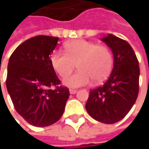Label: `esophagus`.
<instances>
[{"label":"esophagus","instance_id":"1","mask_svg":"<svg viewBox=\"0 0 149 149\" xmlns=\"http://www.w3.org/2000/svg\"><path fill=\"white\" fill-rule=\"evenodd\" d=\"M77 92V90H74V89H70V93L71 94H75Z\"/></svg>","mask_w":149,"mask_h":149}]
</instances>
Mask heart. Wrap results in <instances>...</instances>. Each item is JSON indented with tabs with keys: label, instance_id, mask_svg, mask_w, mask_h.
I'll return each instance as SVG.
<instances>
[{
	"label": "heart",
	"instance_id": "1",
	"mask_svg": "<svg viewBox=\"0 0 149 149\" xmlns=\"http://www.w3.org/2000/svg\"><path fill=\"white\" fill-rule=\"evenodd\" d=\"M65 52L55 50L51 55V64L61 77L72 72L78 64L79 71L64 79V84L77 88L89 84L92 80L100 83L112 71L114 57L106 45H98L85 40H76L66 43Z\"/></svg>",
	"mask_w": 149,
	"mask_h": 149
}]
</instances>
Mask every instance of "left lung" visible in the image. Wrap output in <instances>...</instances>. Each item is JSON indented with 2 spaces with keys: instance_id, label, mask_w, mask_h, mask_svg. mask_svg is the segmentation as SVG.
I'll list each match as a JSON object with an SVG mask.
<instances>
[{
  "instance_id": "8db88e82",
  "label": "left lung",
  "mask_w": 149,
  "mask_h": 149,
  "mask_svg": "<svg viewBox=\"0 0 149 149\" xmlns=\"http://www.w3.org/2000/svg\"><path fill=\"white\" fill-rule=\"evenodd\" d=\"M110 47L114 66L102 86L90 91L85 104L88 114L106 124L121 121L131 109L139 93V62L126 40L113 34L102 39Z\"/></svg>"
}]
</instances>
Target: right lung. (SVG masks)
<instances>
[{"instance_id": "add662e5", "label": "right lung", "mask_w": 149, "mask_h": 149, "mask_svg": "<svg viewBox=\"0 0 149 149\" xmlns=\"http://www.w3.org/2000/svg\"><path fill=\"white\" fill-rule=\"evenodd\" d=\"M58 40L45 35L33 37L19 45L8 61L6 85L11 100L16 111L35 127L58 122L70 96L51 64L50 55Z\"/></svg>"}]
</instances>
